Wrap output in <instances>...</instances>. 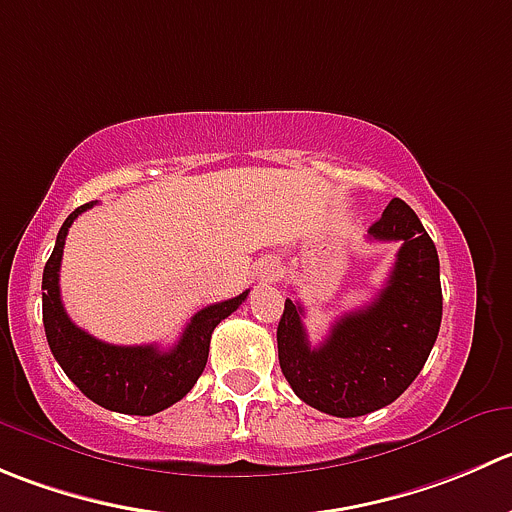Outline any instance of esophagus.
Listing matches in <instances>:
<instances>
[{"label":"esophagus","mask_w":512,"mask_h":512,"mask_svg":"<svg viewBox=\"0 0 512 512\" xmlns=\"http://www.w3.org/2000/svg\"><path fill=\"white\" fill-rule=\"evenodd\" d=\"M277 270H280V267H277L275 260H262L260 265H257V275H260V280H265V282L275 280Z\"/></svg>","instance_id":"esophagus-1"}]
</instances>
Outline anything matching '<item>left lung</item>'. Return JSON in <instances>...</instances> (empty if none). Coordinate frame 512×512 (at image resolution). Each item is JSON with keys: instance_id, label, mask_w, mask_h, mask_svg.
Segmentation results:
<instances>
[{"instance_id": "8db88e82", "label": "left lung", "mask_w": 512, "mask_h": 512, "mask_svg": "<svg viewBox=\"0 0 512 512\" xmlns=\"http://www.w3.org/2000/svg\"><path fill=\"white\" fill-rule=\"evenodd\" d=\"M367 235L400 242L388 285L375 300L335 320L317 347L302 325L305 310L290 297L277 325V355L290 388L335 418H357L398 400L423 370L443 320L438 250L418 215L395 197Z\"/></svg>"}]
</instances>
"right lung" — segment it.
<instances>
[{
    "label": "right lung",
    "instance_id": "add662e5",
    "mask_svg": "<svg viewBox=\"0 0 512 512\" xmlns=\"http://www.w3.org/2000/svg\"><path fill=\"white\" fill-rule=\"evenodd\" d=\"M94 202L77 207L59 227L57 242L42 275V320L49 350L64 375L92 403L124 415H155L185 398L195 388L210 355L212 330L245 302L247 290L232 300L215 302L195 312L180 340L170 350L157 345H109L74 325L59 295V265L64 237L72 222Z\"/></svg>",
    "mask_w": 512,
    "mask_h": 512
}]
</instances>
